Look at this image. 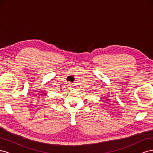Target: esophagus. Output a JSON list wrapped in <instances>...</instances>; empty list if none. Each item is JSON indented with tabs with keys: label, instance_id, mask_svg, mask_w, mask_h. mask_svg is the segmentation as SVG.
<instances>
[{
	"label": "esophagus",
	"instance_id": "obj_1",
	"mask_svg": "<svg viewBox=\"0 0 153 153\" xmlns=\"http://www.w3.org/2000/svg\"><path fill=\"white\" fill-rule=\"evenodd\" d=\"M68 87H69V88H71V83H68Z\"/></svg>",
	"mask_w": 153,
	"mask_h": 153
}]
</instances>
